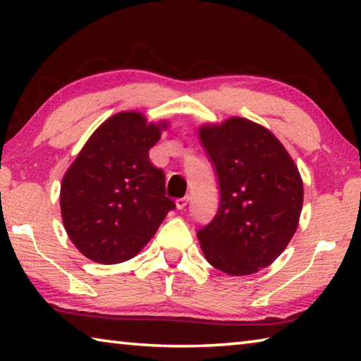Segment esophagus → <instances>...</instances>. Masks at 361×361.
Listing matches in <instances>:
<instances>
[{"instance_id":"1","label":"esophagus","mask_w":361,"mask_h":361,"mask_svg":"<svg viewBox=\"0 0 361 361\" xmlns=\"http://www.w3.org/2000/svg\"><path fill=\"white\" fill-rule=\"evenodd\" d=\"M188 202H189V195H185V197L176 199V200H175L176 209H178V210H183V209H185V207L188 205Z\"/></svg>"}]
</instances>
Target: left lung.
Masks as SVG:
<instances>
[{
	"mask_svg": "<svg viewBox=\"0 0 361 361\" xmlns=\"http://www.w3.org/2000/svg\"><path fill=\"white\" fill-rule=\"evenodd\" d=\"M216 170L219 207L197 231L207 261L229 276L271 266L296 232L302 209L301 175L283 145L243 118L199 129Z\"/></svg>",
	"mask_w": 361,
	"mask_h": 361,
	"instance_id": "left-lung-1",
	"label": "left lung"
}]
</instances>
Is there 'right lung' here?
Returning <instances> with one entry per match:
<instances>
[{
  "label": "right lung",
  "mask_w": 361,
  "mask_h": 361,
  "mask_svg": "<svg viewBox=\"0 0 361 361\" xmlns=\"http://www.w3.org/2000/svg\"><path fill=\"white\" fill-rule=\"evenodd\" d=\"M166 127L148 124L138 111L114 114L66 170L60 210L66 234L85 258L102 264L133 258L175 209L166 175L149 161Z\"/></svg>",
  "instance_id": "right-lung-1"
}]
</instances>
